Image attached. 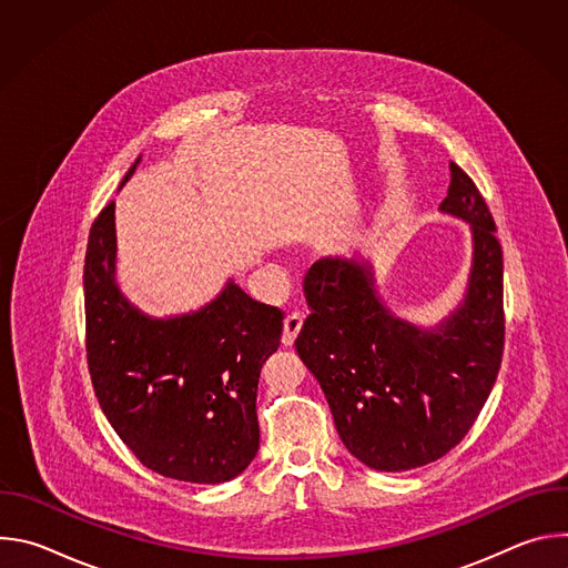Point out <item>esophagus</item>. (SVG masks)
<instances>
[{
	"mask_svg": "<svg viewBox=\"0 0 568 568\" xmlns=\"http://www.w3.org/2000/svg\"><path fill=\"white\" fill-rule=\"evenodd\" d=\"M301 328H303V314H298V312L287 314L283 321V346H292L296 335L301 333Z\"/></svg>",
	"mask_w": 568,
	"mask_h": 568,
	"instance_id": "obj_1",
	"label": "esophagus"
}]
</instances>
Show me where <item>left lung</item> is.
I'll list each match as a JSON object with an SVG mask.
<instances>
[{
	"mask_svg": "<svg viewBox=\"0 0 568 568\" xmlns=\"http://www.w3.org/2000/svg\"><path fill=\"white\" fill-rule=\"evenodd\" d=\"M440 213L469 224L463 298L436 323L395 314L366 256L321 258L303 283L312 314L294 342L346 449L377 471H404L456 447L488 399L504 355V254L493 213L449 164Z\"/></svg>",
	"mask_w": 568,
	"mask_h": 568,
	"instance_id": "left-lung-1",
	"label": "left lung"
}]
</instances>
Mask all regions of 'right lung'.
Instances as JSON below:
<instances>
[{"mask_svg": "<svg viewBox=\"0 0 568 568\" xmlns=\"http://www.w3.org/2000/svg\"><path fill=\"white\" fill-rule=\"evenodd\" d=\"M139 164L141 156L121 189ZM83 285L92 384L132 454L186 483L215 485L245 471L261 443L258 377L281 344L283 312L229 278L197 310L145 314L116 283L114 202L92 224Z\"/></svg>", "mask_w": 568, "mask_h": 568, "instance_id": "1", "label": "right lung"}]
</instances>
